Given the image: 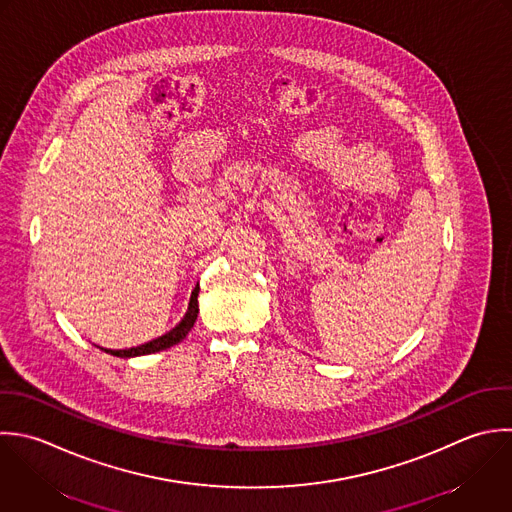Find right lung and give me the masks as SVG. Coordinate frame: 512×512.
<instances>
[{
    "label": "right lung",
    "mask_w": 512,
    "mask_h": 512,
    "mask_svg": "<svg viewBox=\"0 0 512 512\" xmlns=\"http://www.w3.org/2000/svg\"><path fill=\"white\" fill-rule=\"evenodd\" d=\"M197 295H199V287L193 289L191 293V299H189V307H187V313L185 317L179 321V325H175L169 333L145 343V345H139V347H131V349H123V351H105L109 355H115V357H139V355H151V353H157V351H163V349H169L173 345H177L179 341H183L187 337V333L191 331V327L195 325V319H197V313H199V305H197Z\"/></svg>",
    "instance_id": "1"
}]
</instances>
